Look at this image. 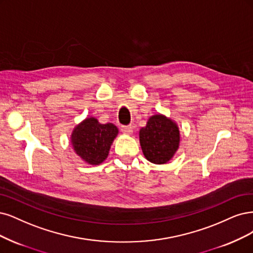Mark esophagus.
I'll return each mask as SVG.
<instances>
[{
  "label": "esophagus",
  "instance_id": "1",
  "mask_svg": "<svg viewBox=\"0 0 253 253\" xmlns=\"http://www.w3.org/2000/svg\"><path fill=\"white\" fill-rule=\"evenodd\" d=\"M121 130H123V133H125L126 135H132L133 134V126H123L121 127Z\"/></svg>",
  "mask_w": 253,
  "mask_h": 253
}]
</instances>
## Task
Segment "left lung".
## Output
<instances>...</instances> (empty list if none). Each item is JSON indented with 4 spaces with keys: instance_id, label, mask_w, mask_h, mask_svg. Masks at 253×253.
I'll list each match as a JSON object with an SVG mask.
<instances>
[{
    "instance_id": "1",
    "label": "left lung",
    "mask_w": 253,
    "mask_h": 253,
    "mask_svg": "<svg viewBox=\"0 0 253 253\" xmlns=\"http://www.w3.org/2000/svg\"><path fill=\"white\" fill-rule=\"evenodd\" d=\"M139 141L144 157L150 162L168 163L179 149V126L165 115L155 114L139 130Z\"/></svg>"
}]
</instances>
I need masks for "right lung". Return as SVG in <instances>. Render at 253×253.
I'll return each mask as SVG.
<instances>
[{"label":"right lung","mask_w":253,"mask_h":253,"mask_svg":"<svg viewBox=\"0 0 253 253\" xmlns=\"http://www.w3.org/2000/svg\"><path fill=\"white\" fill-rule=\"evenodd\" d=\"M119 133L113 124H100L97 118L86 117L72 130L71 144L81 159L98 165L108 158L111 145Z\"/></svg>","instance_id":"right-lung-1"}]
</instances>
